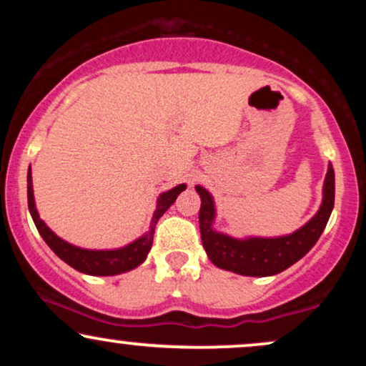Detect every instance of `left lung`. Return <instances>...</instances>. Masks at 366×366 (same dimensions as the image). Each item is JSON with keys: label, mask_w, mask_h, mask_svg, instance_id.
Returning a JSON list of instances; mask_svg holds the SVG:
<instances>
[{"label": "left lung", "mask_w": 366, "mask_h": 366, "mask_svg": "<svg viewBox=\"0 0 366 366\" xmlns=\"http://www.w3.org/2000/svg\"><path fill=\"white\" fill-rule=\"evenodd\" d=\"M201 196L199 230L203 247L213 264L234 274L249 277H268L284 272L297 259H301L322 236L334 208L335 179L334 169L329 163L323 182L322 207L308 224L296 232L282 237H247L234 239L213 230L215 203L204 187L196 186Z\"/></svg>", "instance_id": "1"}]
</instances>
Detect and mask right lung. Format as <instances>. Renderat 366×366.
<instances>
[{
  "label": "right lung",
  "mask_w": 366,
  "mask_h": 366,
  "mask_svg": "<svg viewBox=\"0 0 366 366\" xmlns=\"http://www.w3.org/2000/svg\"><path fill=\"white\" fill-rule=\"evenodd\" d=\"M186 189V184H179L177 187L170 189V191L163 192L158 197L157 209L153 213V220H151L149 230L144 236L136 239L130 244L120 247V249H104V251H94V249H82V247L69 244L66 241H63L49 229L39 218V213L36 209L34 203V191H32V175L31 169L27 172V201H29V212H31L32 220L39 230L41 237L44 239V242L53 249V253L61 258L63 262L75 270L82 272L87 275H117L124 274V272L132 270V268L139 267L144 262L146 256H148L151 244H153V236H154V227L159 217L169 209L172 204L175 203L177 196Z\"/></svg>",
  "instance_id": "add662e5"
}]
</instances>
